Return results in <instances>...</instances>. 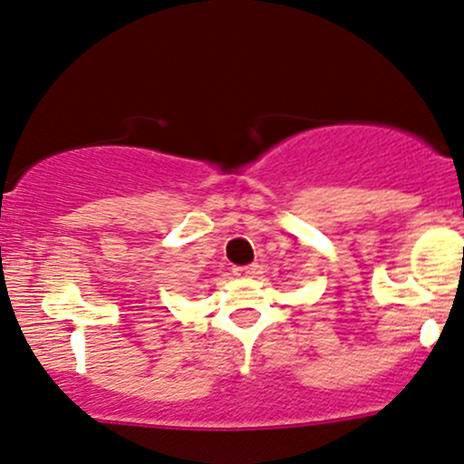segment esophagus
I'll list each match as a JSON object with an SVG mask.
<instances>
[{"label": "esophagus", "mask_w": 464, "mask_h": 464, "mask_svg": "<svg viewBox=\"0 0 464 464\" xmlns=\"http://www.w3.org/2000/svg\"><path fill=\"white\" fill-rule=\"evenodd\" d=\"M257 273H260V266L257 265L236 266V269H233V276H237V277H253V276H257Z\"/></svg>", "instance_id": "1"}]
</instances>
